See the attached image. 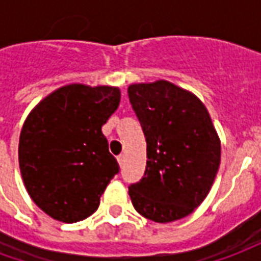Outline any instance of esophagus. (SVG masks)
<instances>
[{
  "label": "esophagus",
  "mask_w": 261,
  "mask_h": 261,
  "mask_svg": "<svg viewBox=\"0 0 261 261\" xmlns=\"http://www.w3.org/2000/svg\"><path fill=\"white\" fill-rule=\"evenodd\" d=\"M117 161H119L120 166H123V165H124V162H125V156H124V155H119V156H117Z\"/></svg>",
  "instance_id": "1"
}]
</instances>
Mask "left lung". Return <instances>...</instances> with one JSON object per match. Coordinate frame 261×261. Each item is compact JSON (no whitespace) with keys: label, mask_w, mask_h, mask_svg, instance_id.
Masks as SVG:
<instances>
[{"label":"left lung","mask_w":261,"mask_h":261,"mask_svg":"<svg viewBox=\"0 0 261 261\" xmlns=\"http://www.w3.org/2000/svg\"><path fill=\"white\" fill-rule=\"evenodd\" d=\"M128 96L147 140V168L128 187L131 202L153 222L185 218L208 196L221 164L211 116L194 93L169 81L131 84Z\"/></svg>","instance_id":"8db88e82"}]
</instances>
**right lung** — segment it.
<instances>
[{
	"label": "right lung",
	"mask_w": 261,
	"mask_h": 261,
	"mask_svg": "<svg viewBox=\"0 0 261 261\" xmlns=\"http://www.w3.org/2000/svg\"><path fill=\"white\" fill-rule=\"evenodd\" d=\"M117 86L68 84L48 93L22 125L18 147L26 192L60 222L88 218L119 172L102 125L119 108Z\"/></svg>",
	"instance_id": "add662e5"
}]
</instances>
